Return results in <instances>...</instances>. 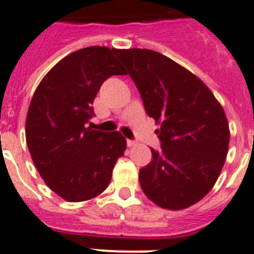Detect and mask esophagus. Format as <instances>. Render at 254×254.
<instances>
[{
    "label": "esophagus",
    "instance_id": "1",
    "mask_svg": "<svg viewBox=\"0 0 254 254\" xmlns=\"http://www.w3.org/2000/svg\"><path fill=\"white\" fill-rule=\"evenodd\" d=\"M127 146H128V147L136 146V141H133V140H127Z\"/></svg>",
    "mask_w": 254,
    "mask_h": 254
}]
</instances>
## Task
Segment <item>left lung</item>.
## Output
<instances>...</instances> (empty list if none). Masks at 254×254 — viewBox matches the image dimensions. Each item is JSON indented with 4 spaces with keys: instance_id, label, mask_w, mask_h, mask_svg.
I'll return each instance as SVG.
<instances>
[{
    "instance_id": "8db88e82",
    "label": "left lung",
    "mask_w": 254,
    "mask_h": 254,
    "mask_svg": "<svg viewBox=\"0 0 254 254\" xmlns=\"http://www.w3.org/2000/svg\"><path fill=\"white\" fill-rule=\"evenodd\" d=\"M142 98L161 149L140 169L147 198L183 210L212 190L228 154L230 131L223 107L196 75L151 49H116Z\"/></svg>"
}]
</instances>
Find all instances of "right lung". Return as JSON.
Here are the masks:
<instances>
[{"instance_id":"obj_1","label":"right lung","mask_w":254,"mask_h":254,"mask_svg":"<svg viewBox=\"0 0 254 254\" xmlns=\"http://www.w3.org/2000/svg\"><path fill=\"white\" fill-rule=\"evenodd\" d=\"M116 49L87 47L61 60L38 85L28 109L26 145L40 177L69 202L96 197L108 187L126 138L87 127L100 86L126 75Z\"/></svg>"}]
</instances>
